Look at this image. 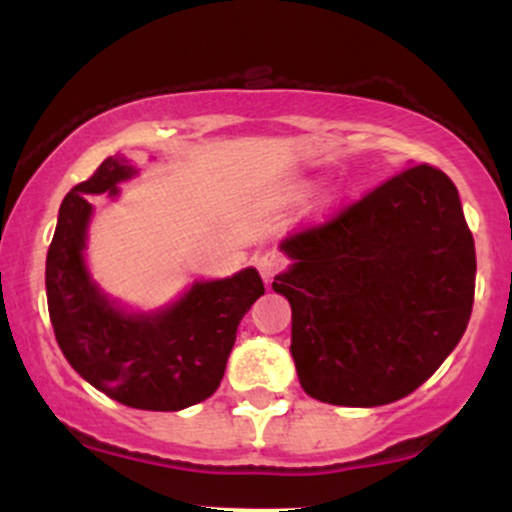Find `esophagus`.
Wrapping results in <instances>:
<instances>
[{
    "label": "esophagus",
    "instance_id": "1",
    "mask_svg": "<svg viewBox=\"0 0 512 512\" xmlns=\"http://www.w3.org/2000/svg\"><path fill=\"white\" fill-rule=\"evenodd\" d=\"M255 264H257V269H260L262 279L269 284V281H272L274 276L286 267V257L281 255L279 250H267V252H262L260 257H257Z\"/></svg>",
    "mask_w": 512,
    "mask_h": 512
}]
</instances>
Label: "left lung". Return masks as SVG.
Here are the masks:
<instances>
[{"instance_id":"1","label":"left lung","mask_w":512,"mask_h":512,"mask_svg":"<svg viewBox=\"0 0 512 512\" xmlns=\"http://www.w3.org/2000/svg\"><path fill=\"white\" fill-rule=\"evenodd\" d=\"M291 354L310 397L380 407L424 385L467 330L477 252L457 187L411 166L281 243Z\"/></svg>"}]
</instances>
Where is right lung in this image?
<instances>
[{
	"label": "right lung",
	"instance_id": "right-lung-1",
	"mask_svg": "<svg viewBox=\"0 0 512 512\" xmlns=\"http://www.w3.org/2000/svg\"><path fill=\"white\" fill-rule=\"evenodd\" d=\"M137 173L110 156L62 199L45 262V289L55 339L81 378L132 409L178 411L204 402L221 385L228 354L250 305L264 293L257 269L195 284L156 315H127L88 281L81 262L91 204Z\"/></svg>",
	"mask_w": 512,
	"mask_h": 512
}]
</instances>
